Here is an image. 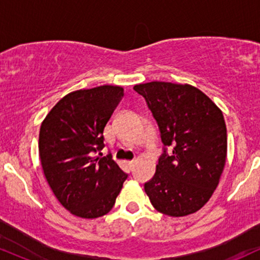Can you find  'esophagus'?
Wrapping results in <instances>:
<instances>
[{
  "label": "esophagus",
  "mask_w": 260,
  "mask_h": 260,
  "mask_svg": "<svg viewBox=\"0 0 260 260\" xmlns=\"http://www.w3.org/2000/svg\"><path fill=\"white\" fill-rule=\"evenodd\" d=\"M127 165H128V168L132 170V169L134 168V165H136V161H134V160H132V161H127Z\"/></svg>",
  "instance_id": "esophagus-1"
}]
</instances>
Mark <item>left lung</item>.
<instances>
[{"instance_id": "8db88e82", "label": "left lung", "mask_w": 260, "mask_h": 260, "mask_svg": "<svg viewBox=\"0 0 260 260\" xmlns=\"http://www.w3.org/2000/svg\"><path fill=\"white\" fill-rule=\"evenodd\" d=\"M153 112L165 147L154 177L144 184L153 207L180 217L207 204L219 184L228 155L222 111L189 84L150 82L134 85Z\"/></svg>"}]
</instances>
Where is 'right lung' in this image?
Wrapping results in <instances>:
<instances>
[{
    "mask_svg": "<svg viewBox=\"0 0 260 260\" xmlns=\"http://www.w3.org/2000/svg\"><path fill=\"white\" fill-rule=\"evenodd\" d=\"M123 94L117 85L72 91L41 123L39 156L44 175L57 201L78 217L106 215L127 178L111 155L94 156L105 147L104 129Z\"/></svg>",
    "mask_w": 260,
    "mask_h": 260,
    "instance_id": "right-lung-1",
    "label": "right lung"
}]
</instances>
